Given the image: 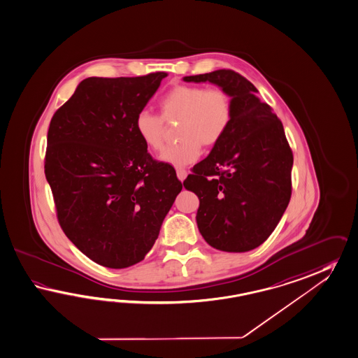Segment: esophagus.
Returning <instances> with one entry per match:
<instances>
[{
    "mask_svg": "<svg viewBox=\"0 0 358 358\" xmlns=\"http://www.w3.org/2000/svg\"><path fill=\"white\" fill-rule=\"evenodd\" d=\"M187 170L184 169V167H176V175H178V179L180 180V182H183L184 179L187 178Z\"/></svg>",
    "mask_w": 358,
    "mask_h": 358,
    "instance_id": "34e87169",
    "label": "esophagus"
}]
</instances>
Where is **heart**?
<instances>
[{
  "mask_svg": "<svg viewBox=\"0 0 358 358\" xmlns=\"http://www.w3.org/2000/svg\"><path fill=\"white\" fill-rule=\"evenodd\" d=\"M159 115L138 111L135 131L143 144L153 153L165 145L166 124L178 120L176 144L166 148L161 159L174 166L194 162L201 147H215L227 132L234 106L229 93L220 87L205 88L199 84H178L158 101Z\"/></svg>",
  "mask_w": 358,
  "mask_h": 358,
  "instance_id": "heart-1",
  "label": "heart"
}]
</instances>
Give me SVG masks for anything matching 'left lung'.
<instances>
[{
    "label": "left lung",
    "instance_id": "8db88e82",
    "mask_svg": "<svg viewBox=\"0 0 358 358\" xmlns=\"http://www.w3.org/2000/svg\"><path fill=\"white\" fill-rule=\"evenodd\" d=\"M184 80L220 85L234 106L227 132L183 182L200 200L197 226L215 249L252 250L271 235L291 200L294 155L283 124L257 99L256 87L234 70Z\"/></svg>",
    "mask_w": 358,
    "mask_h": 358
}]
</instances>
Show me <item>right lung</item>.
Returning a JSON list of instances; mask_svg holds the SVG:
<instances>
[{"label": "right lung", "mask_w": 358, "mask_h": 358, "mask_svg": "<svg viewBox=\"0 0 358 358\" xmlns=\"http://www.w3.org/2000/svg\"><path fill=\"white\" fill-rule=\"evenodd\" d=\"M167 73L84 79L55 111L44 171L66 236L99 265L144 259L183 184L135 131Z\"/></svg>", "instance_id": "add662e5"}]
</instances>
